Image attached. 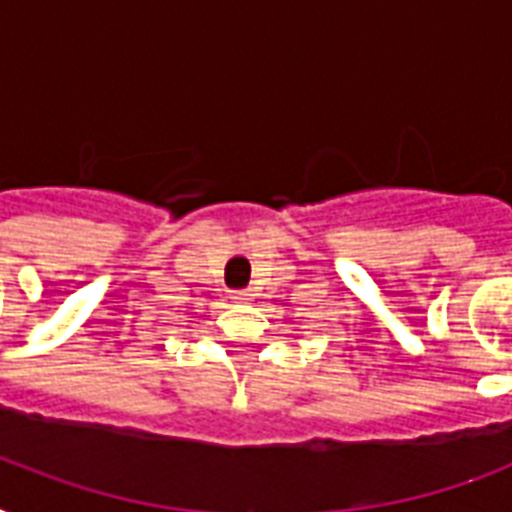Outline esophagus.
I'll use <instances>...</instances> for the list:
<instances>
[{
  "label": "esophagus",
  "mask_w": 512,
  "mask_h": 512,
  "mask_svg": "<svg viewBox=\"0 0 512 512\" xmlns=\"http://www.w3.org/2000/svg\"><path fill=\"white\" fill-rule=\"evenodd\" d=\"M231 297L236 303H249V300H252V292H249V289H236V292H231Z\"/></svg>",
  "instance_id": "1"
}]
</instances>
